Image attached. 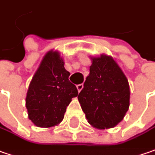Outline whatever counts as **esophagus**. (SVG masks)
<instances>
[{
    "label": "esophagus",
    "instance_id": "1",
    "mask_svg": "<svg viewBox=\"0 0 155 155\" xmlns=\"http://www.w3.org/2000/svg\"><path fill=\"white\" fill-rule=\"evenodd\" d=\"M76 87H77L78 91H79V92H81V89L83 88V84H79V85H77Z\"/></svg>",
    "mask_w": 155,
    "mask_h": 155
}]
</instances>
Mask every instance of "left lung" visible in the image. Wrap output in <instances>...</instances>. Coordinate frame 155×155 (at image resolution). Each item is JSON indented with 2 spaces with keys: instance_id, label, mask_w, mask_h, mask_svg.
I'll return each mask as SVG.
<instances>
[{
  "instance_id": "8db88e82",
  "label": "left lung",
  "mask_w": 155,
  "mask_h": 155,
  "mask_svg": "<svg viewBox=\"0 0 155 155\" xmlns=\"http://www.w3.org/2000/svg\"><path fill=\"white\" fill-rule=\"evenodd\" d=\"M92 61L78 100L92 126L99 129L114 127L129 107L128 81L110 56L101 55Z\"/></svg>"
}]
</instances>
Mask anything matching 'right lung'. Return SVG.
<instances>
[{"label": "right lung", "instance_id": "add662e5", "mask_svg": "<svg viewBox=\"0 0 155 155\" xmlns=\"http://www.w3.org/2000/svg\"><path fill=\"white\" fill-rule=\"evenodd\" d=\"M70 73L58 52H48L31 81L26 107L28 118L41 127L59 124L64 118L72 98L78 95L75 85L68 80Z\"/></svg>", "mask_w": 155, "mask_h": 155}]
</instances>
